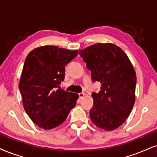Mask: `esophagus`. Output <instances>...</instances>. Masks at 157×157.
Listing matches in <instances>:
<instances>
[{
	"label": "esophagus",
	"mask_w": 157,
	"mask_h": 157,
	"mask_svg": "<svg viewBox=\"0 0 157 157\" xmlns=\"http://www.w3.org/2000/svg\"><path fill=\"white\" fill-rule=\"evenodd\" d=\"M84 95H85V94H84V93H83V92H82V93H79V94H78L79 98H80V99H82V98H84Z\"/></svg>",
	"instance_id": "34e87169"
}]
</instances>
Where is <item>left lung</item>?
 <instances>
[{"mask_svg": "<svg viewBox=\"0 0 157 157\" xmlns=\"http://www.w3.org/2000/svg\"><path fill=\"white\" fill-rule=\"evenodd\" d=\"M79 55L91 71L92 82H100L99 92H92L91 120L99 128L111 131L124 122L135 100L136 74L127 55L113 44H96Z\"/></svg>", "mask_w": 157, "mask_h": 157, "instance_id": "left-lung-1", "label": "left lung"}]
</instances>
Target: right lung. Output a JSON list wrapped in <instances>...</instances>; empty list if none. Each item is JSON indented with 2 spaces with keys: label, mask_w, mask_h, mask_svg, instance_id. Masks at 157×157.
Here are the masks:
<instances>
[{
  "label": "right lung",
  "mask_w": 157,
  "mask_h": 157,
  "mask_svg": "<svg viewBox=\"0 0 157 157\" xmlns=\"http://www.w3.org/2000/svg\"><path fill=\"white\" fill-rule=\"evenodd\" d=\"M78 54L77 50L44 46L27 56L19 88L25 111L40 128L58 127L75 107L78 94L57 88L65 78V65Z\"/></svg>",
  "instance_id": "add662e5"
}]
</instances>
